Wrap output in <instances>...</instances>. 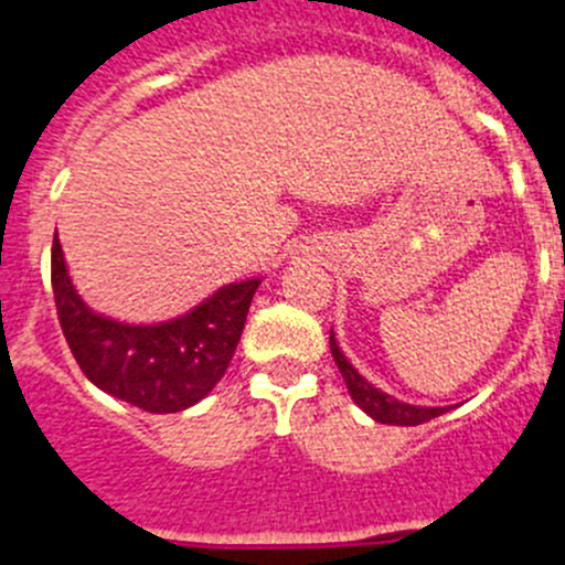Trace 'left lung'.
I'll return each mask as SVG.
<instances>
[{"label":"left lung","instance_id":"1","mask_svg":"<svg viewBox=\"0 0 565 565\" xmlns=\"http://www.w3.org/2000/svg\"><path fill=\"white\" fill-rule=\"evenodd\" d=\"M329 345H331V356H334L337 367H340L342 379H345L351 398H354V402L360 404V407L365 409L373 420H379V424L418 426V424H426V420H431V418H437V415L446 413V407H413V404L398 402V398H393V395H387V393H382L379 387H373V384L367 382V379H362L360 373L354 371V365H351V362L342 356L340 345H337V340H334V331H331V337H329Z\"/></svg>","mask_w":565,"mask_h":565}]
</instances>
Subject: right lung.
Instances as JSON below:
<instances>
[{
	"mask_svg": "<svg viewBox=\"0 0 565 565\" xmlns=\"http://www.w3.org/2000/svg\"><path fill=\"white\" fill-rule=\"evenodd\" d=\"M258 284L262 278L228 284L170 323H116L83 303L57 234L52 242L57 320L77 365L88 382L145 413H181L211 393L234 356Z\"/></svg>",
	"mask_w": 565,
	"mask_h": 565,
	"instance_id": "obj_1",
	"label": "right lung"
}]
</instances>
